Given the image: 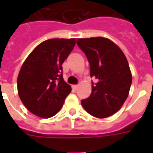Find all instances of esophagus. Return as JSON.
<instances>
[{"instance_id": "34e87169", "label": "esophagus", "mask_w": 153, "mask_h": 153, "mask_svg": "<svg viewBox=\"0 0 153 153\" xmlns=\"http://www.w3.org/2000/svg\"><path fill=\"white\" fill-rule=\"evenodd\" d=\"M78 85H73V87H72V88H73V89L74 90V91H76L77 89H78Z\"/></svg>"}]
</instances>
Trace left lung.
Segmentation results:
<instances>
[{
  "instance_id": "1",
  "label": "left lung",
  "mask_w": 153,
  "mask_h": 153,
  "mask_svg": "<svg viewBox=\"0 0 153 153\" xmlns=\"http://www.w3.org/2000/svg\"><path fill=\"white\" fill-rule=\"evenodd\" d=\"M77 44L90 64V75L97 82L92 93L81 104L87 112L97 118H106L121 108L129 93L132 74L121 49L102 37L78 38Z\"/></svg>"
}]
</instances>
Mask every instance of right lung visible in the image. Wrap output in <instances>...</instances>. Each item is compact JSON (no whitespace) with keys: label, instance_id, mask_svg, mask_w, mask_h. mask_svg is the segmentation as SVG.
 <instances>
[{"label":"right lung","instance_id":"add662e5","mask_svg":"<svg viewBox=\"0 0 153 153\" xmlns=\"http://www.w3.org/2000/svg\"><path fill=\"white\" fill-rule=\"evenodd\" d=\"M75 43L76 38L44 41L22 65L17 79L19 96L33 115L50 118L63 106L71 87L63 79L62 64Z\"/></svg>","mask_w":153,"mask_h":153}]
</instances>
